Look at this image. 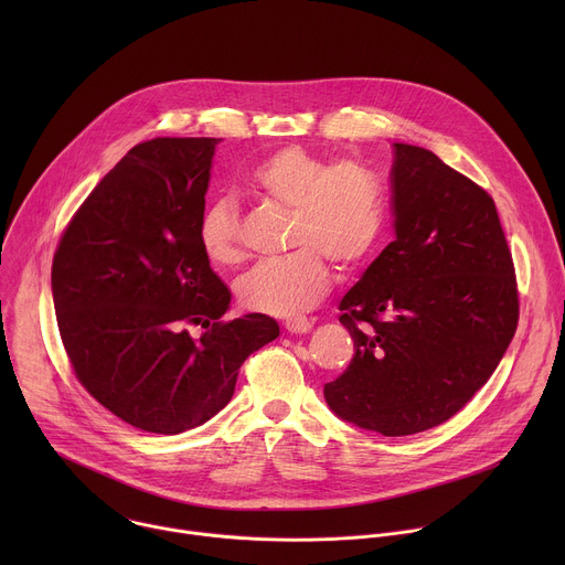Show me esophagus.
<instances>
[{"mask_svg": "<svg viewBox=\"0 0 565 565\" xmlns=\"http://www.w3.org/2000/svg\"><path fill=\"white\" fill-rule=\"evenodd\" d=\"M284 327H286L288 333H295V335H297V333H308V331L312 329V321L306 319V317H292V319L286 321Z\"/></svg>", "mask_w": 565, "mask_h": 565, "instance_id": "34e87169", "label": "esophagus"}]
</instances>
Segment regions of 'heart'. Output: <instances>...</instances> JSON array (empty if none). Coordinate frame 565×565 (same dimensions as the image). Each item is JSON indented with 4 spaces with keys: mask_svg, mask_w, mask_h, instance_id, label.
I'll return each mask as SVG.
<instances>
[{
    "mask_svg": "<svg viewBox=\"0 0 565 565\" xmlns=\"http://www.w3.org/2000/svg\"><path fill=\"white\" fill-rule=\"evenodd\" d=\"M246 188L290 210L288 257L255 266L238 279L236 297L253 312L292 317L310 310L331 286V264L362 266L380 244L386 223L384 188L360 160L327 158L299 145L281 147L248 172ZM199 246L214 266L241 259L238 207L212 199L199 218Z\"/></svg>",
    "mask_w": 565,
    "mask_h": 565,
    "instance_id": "obj_1",
    "label": "heart"
}]
</instances>
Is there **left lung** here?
<instances>
[{
    "label": "left lung",
    "instance_id": "1",
    "mask_svg": "<svg viewBox=\"0 0 565 565\" xmlns=\"http://www.w3.org/2000/svg\"><path fill=\"white\" fill-rule=\"evenodd\" d=\"M391 207L395 238L340 301L355 355L324 397L355 427L409 436L449 420L490 380L519 295L492 196L434 151L393 142Z\"/></svg>",
    "mask_w": 565,
    "mask_h": 565
}]
</instances>
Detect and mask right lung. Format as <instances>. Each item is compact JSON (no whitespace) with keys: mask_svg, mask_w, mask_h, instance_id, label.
<instances>
[{"mask_svg":"<svg viewBox=\"0 0 565 565\" xmlns=\"http://www.w3.org/2000/svg\"><path fill=\"white\" fill-rule=\"evenodd\" d=\"M221 138L136 145L94 188L53 257L57 329L83 386L114 416L181 434L218 414L246 358L277 321H232L230 290L199 246V218ZM201 323L194 341L184 327Z\"/></svg>","mask_w":565,"mask_h":565,"instance_id":"add662e5","label":"right lung"}]
</instances>
